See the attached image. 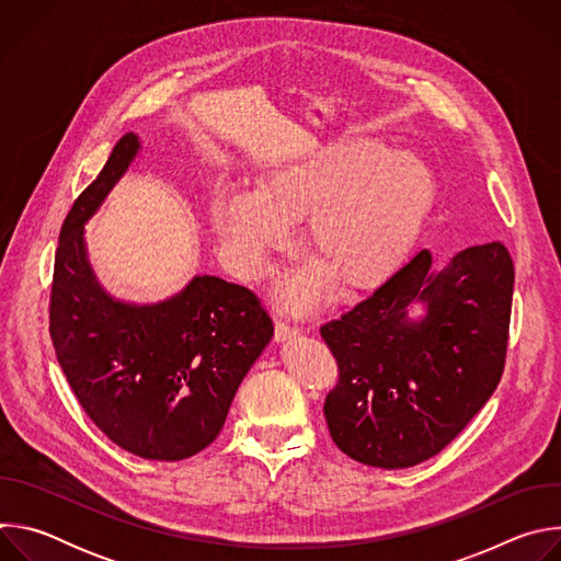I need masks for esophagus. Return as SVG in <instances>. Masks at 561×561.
<instances>
[{
    "instance_id": "1",
    "label": "esophagus",
    "mask_w": 561,
    "mask_h": 561,
    "mask_svg": "<svg viewBox=\"0 0 561 561\" xmlns=\"http://www.w3.org/2000/svg\"><path fill=\"white\" fill-rule=\"evenodd\" d=\"M295 337H299V329L288 327V324H284V322H275V342H277V344L290 342V340H295Z\"/></svg>"
}]
</instances>
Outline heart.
<instances>
[{
	"mask_svg": "<svg viewBox=\"0 0 561 561\" xmlns=\"http://www.w3.org/2000/svg\"><path fill=\"white\" fill-rule=\"evenodd\" d=\"M435 173L411 148L377 137H346L275 167L260 184H237L215 210L221 251L242 279H260L271 253L290 242L306 219V244L317 260L288 268L279 306L306 312L333 282L364 288L386 279L411 251L435 197Z\"/></svg>",
	"mask_w": 561,
	"mask_h": 561,
	"instance_id": "heart-1",
	"label": "heart"
}]
</instances>
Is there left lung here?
Here are the masks:
<instances>
[{"label":"left lung","mask_w":561,"mask_h":561,"mask_svg":"<svg viewBox=\"0 0 561 561\" xmlns=\"http://www.w3.org/2000/svg\"><path fill=\"white\" fill-rule=\"evenodd\" d=\"M513 284L502 242L468 247L442 268L424 249L319 329L340 366L324 402L337 448L394 470L448 446L502 379Z\"/></svg>","instance_id":"1"}]
</instances>
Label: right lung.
Wrapping results in <instances>:
<instances>
[{
    "label": "right lung",
    "instance_id": "right-lung-1",
    "mask_svg": "<svg viewBox=\"0 0 561 561\" xmlns=\"http://www.w3.org/2000/svg\"><path fill=\"white\" fill-rule=\"evenodd\" d=\"M139 150V137L124 135L64 219L50 337L79 404L111 442L144 459L180 461L219 435L273 322L249 288L213 275L154 304L117 299L100 284L84 226Z\"/></svg>",
    "mask_w": 561,
    "mask_h": 561
}]
</instances>
